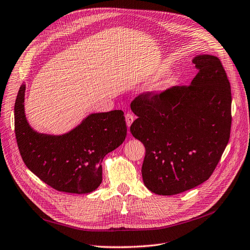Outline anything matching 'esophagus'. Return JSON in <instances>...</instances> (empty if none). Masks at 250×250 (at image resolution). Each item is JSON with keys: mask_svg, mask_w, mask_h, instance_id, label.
<instances>
[{"mask_svg": "<svg viewBox=\"0 0 250 250\" xmlns=\"http://www.w3.org/2000/svg\"><path fill=\"white\" fill-rule=\"evenodd\" d=\"M135 121V116L132 113H126L125 114V122H126V125L131 126V125L133 124V122Z\"/></svg>", "mask_w": 250, "mask_h": 250, "instance_id": "34e87169", "label": "esophagus"}]
</instances>
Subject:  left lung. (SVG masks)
Here are the masks:
<instances>
[{
  "instance_id": "left-lung-1",
  "label": "left lung",
  "mask_w": 250,
  "mask_h": 250,
  "mask_svg": "<svg viewBox=\"0 0 250 250\" xmlns=\"http://www.w3.org/2000/svg\"><path fill=\"white\" fill-rule=\"evenodd\" d=\"M197 74L189 85L140 94L131 103L138 116L132 135L145 146V186L158 195H176L212 175L229 142L231 86L221 60L193 59Z\"/></svg>"
}]
</instances>
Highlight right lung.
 Here are the masks:
<instances>
[{"label": "right lung", "instance_id": "obj_1", "mask_svg": "<svg viewBox=\"0 0 250 250\" xmlns=\"http://www.w3.org/2000/svg\"><path fill=\"white\" fill-rule=\"evenodd\" d=\"M25 84L14 106L17 145L25 166L47 185L60 192L88 194L102 182V160L122 145L126 125L122 110L94 113L62 136L39 134L24 114Z\"/></svg>", "mask_w": 250, "mask_h": 250}]
</instances>
